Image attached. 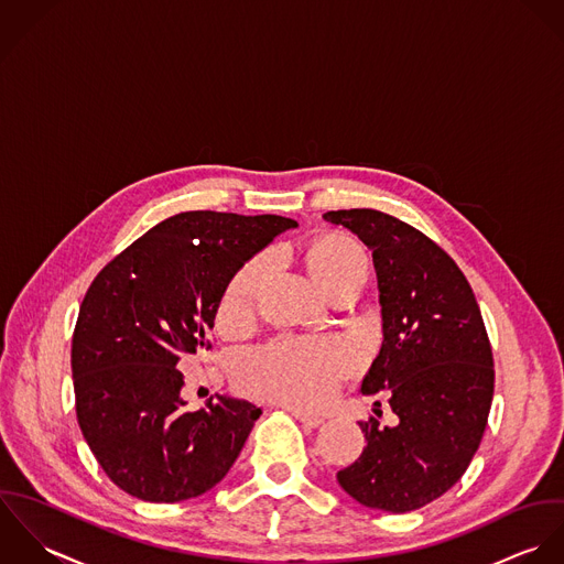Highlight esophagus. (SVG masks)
<instances>
[{"mask_svg":"<svg viewBox=\"0 0 564 564\" xmlns=\"http://www.w3.org/2000/svg\"><path fill=\"white\" fill-rule=\"evenodd\" d=\"M292 414H294L296 421H301V423L307 425V427H321V425L325 423L323 416H314V414H307V412H303V410H292Z\"/></svg>","mask_w":564,"mask_h":564,"instance_id":"obj_1","label":"esophagus"}]
</instances>
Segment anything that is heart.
<instances>
[{
	"mask_svg": "<svg viewBox=\"0 0 564 564\" xmlns=\"http://www.w3.org/2000/svg\"><path fill=\"white\" fill-rule=\"evenodd\" d=\"M305 263L314 279L329 292L339 281L366 274L368 259L357 241L346 235H325L307 250ZM268 268V254L246 261L226 283L218 303V327L235 336L254 314V294ZM355 366L352 348L334 338H281L250 350L235 370L237 386L252 397L318 408L329 401Z\"/></svg>",
	"mask_w": 564,
	"mask_h": 564,
	"instance_id": "1",
	"label": "heart"
}]
</instances>
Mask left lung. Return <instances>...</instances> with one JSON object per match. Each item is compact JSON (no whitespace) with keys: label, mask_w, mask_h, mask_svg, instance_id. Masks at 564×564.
Returning a JSON list of instances; mask_svg holds the SVG:
<instances>
[{"label":"left lung","mask_w":564,"mask_h":564,"mask_svg":"<svg viewBox=\"0 0 564 564\" xmlns=\"http://www.w3.org/2000/svg\"><path fill=\"white\" fill-rule=\"evenodd\" d=\"M370 250L383 341L361 392H390L394 427L359 423L366 447L338 470L361 506L392 514L419 510L464 475L481 443L495 368L475 294L449 254L427 235L375 209L323 216Z\"/></svg>","instance_id":"8db88e82"}]
</instances>
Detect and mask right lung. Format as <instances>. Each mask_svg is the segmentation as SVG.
Here are the masks:
<instances>
[{"label":"right lung","instance_id":"obj_1","mask_svg":"<svg viewBox=\"0 0 564 564\" xmlns=\"http://www.w3.org/2000/svg\"><path fill=\"white\" fill-rule=\"evenodd\" d=\"M281 216L185 212L150 228L94 279L72 339L76 414L123 492L176 503L212 490L261 408L230 397L185 410L181 357L209 350L230 276L279 232Z\"/></svg>","mask_w":564,"mask_h":564}]
</instances>
